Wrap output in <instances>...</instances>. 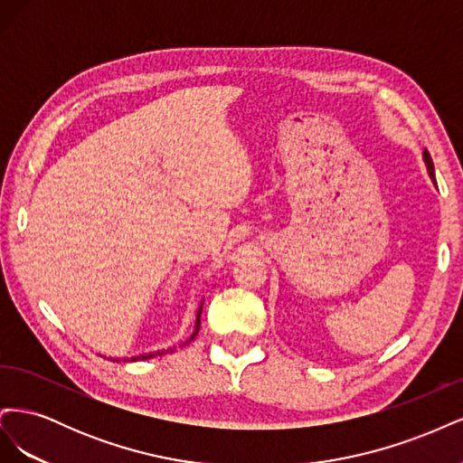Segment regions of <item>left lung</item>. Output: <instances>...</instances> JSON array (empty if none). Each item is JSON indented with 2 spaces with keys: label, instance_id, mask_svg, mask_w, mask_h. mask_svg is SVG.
<instances>
[{
  "label": "left lung",
  "instance_id": "1",
  "mask_svg": "<svg viewBox=\"0 0 463 463\" xmlns=\"http://www.w3.org/2000/svg\"><path fill=\"white\" fill-rule=\"evenodd\" d=\"M423 160H425V165H427V172H429L430 179L434 181V185H437V179H434V165H432V160H430V154H429V150H427V148H425V152H423Z\"/></svg>",
  "mask_w": 463,
  "mask_h": 463
}]
</instances>
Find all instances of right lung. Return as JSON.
Here are the masks:
<instances>
[{
    "label": "right lung",
    "instance_id": "add662e5",
    "mask_svg": "<svg viewBox=\"0 0 463 463\" xmlns=\"http://www.w3.org/2000/svg\"><path fill=\"white\" fill-rule=\"evenodd\" d=\"M201 313H203V303L199 305V311H197V320H194V330H193V334H191V338L187 340V342H184V345H187L189 342H193L194 340V335L199 334V328H201ZM175 347H170V349H160V352H150V354H143V355H135V357H131V359H128V361H145V359H152V357H156V355H164V354H172ZM109 361H119V359H109ZM125 361V359H123Z\"/></svg>",
    "mask_w": 463,
    "mask_h": 463
}]
</instances>
